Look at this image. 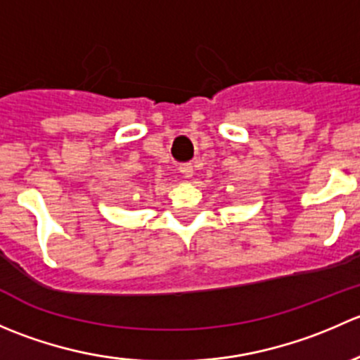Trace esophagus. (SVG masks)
I'll return each instance as SVG.
<instances>
[{"label": "esophagus", "instance_id": "esophagus-1", "mask_svg": "<svg viewBox=\"0 0 360 360\" xmlns=\"http://www.w3.org/2000/svg\"><path fill=\"white\" fill-rule=\"evenodd\" d=\"M179 172L183 174V177L190 179V177L193 176V165H191V163H181V165H179Z\"/></svg>", "mask_w": 360, "mask_h": 360}]
</instances>
